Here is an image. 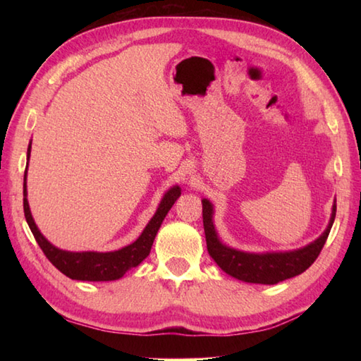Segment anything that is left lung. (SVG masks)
Here are the masks:
<instances>
[{
	"mask_svg": "<svg viewBox=\"0 0 361 361\" xmlns=\"http://www.w3.org/2000/svg\"><path fill=\"white\" fill-rule=\"evenodd\" d=\"M203 226L206 235V247L211 257L217 265L233 276L235 279L252 283H278L295 276L304 273L315 262L323 250L324 243L331 233L335 220L336 206L334 204L332 217L323 235H319L315 242L301 250L288 252H267V255H252V252L237 251L221 243L212 225V204L203 200Z\"/></svg>",
	"mask_w": 361,
	"mask_h": 361,
	"instance_id": "1",
	"label": "left lung"
}]
</instances>
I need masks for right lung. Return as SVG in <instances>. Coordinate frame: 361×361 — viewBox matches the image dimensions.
<instances>
[{"instance_id": "obj_1", "label": "right lung", "mask_w": 361, "mask_h": 361, "mask_svg": "<svg viewBox=\"0 0 361 361\" xmlns=\"http://www.w3.org/2000/svg\"><path fill=\"white\" fill-rule=\"evenodd\" d=\"M30 157V145L27 149V159ZM26 172L25 171V189H23V208H25V217L27 225L32 231L38 247L42 248L44 256L48 257L49 262L57 268L59 271H62L65 276L75 281H114L119 279L126 274L127 270L140 265L142 260L149 256L150 248L155 240V235L158 229L163 224L166 214L172 208V204L176 202V198L180 197L181 189L178 186H173L169 189L166 195L161 200L155 216L152 217L149 225L145 226L142 234L137 239L130 243L128 247H124L118 251L110 252H94V251H85V252H71L59 250L51 245L44 239L43 234L38 231L37 225L34 224V219L30 216L29 203H27V192H26Z\"/></svg>"}]
</instances>
